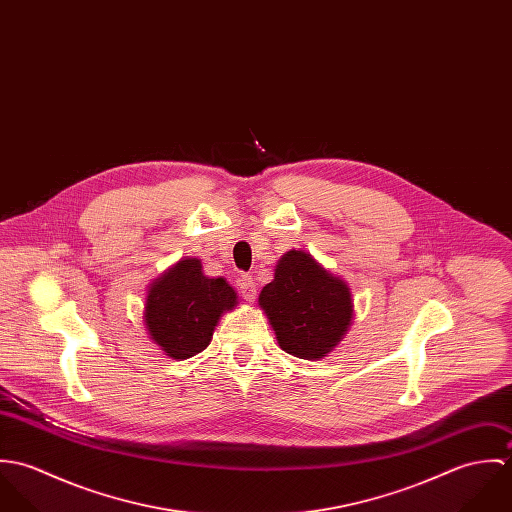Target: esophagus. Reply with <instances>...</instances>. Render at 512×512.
<instances>
[{"label":"esophagus","instance_id":"obj_1","mask_svg":"<svg viewBox=\"0 0 512 512\" xmlns=\"http://www.w3.org/2000/svg\"><path fill=\"white\" fill-rule=\"evenodd\" d=\"M240 292H242V297L246 301H254L256 299V282H254L252 276H242L240 278Z\"/></svg>","mask_w":512,"mask_h":512}]
</instances>
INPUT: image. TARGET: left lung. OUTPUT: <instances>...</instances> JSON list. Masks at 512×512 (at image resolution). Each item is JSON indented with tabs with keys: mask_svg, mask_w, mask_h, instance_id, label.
<instances>
[{
	"mask_svg": "<svg viewBox=\"0 0 512 512\" xmlns=\"http://www.w3.org/2000/svg\"><path fill=\"white\" fill-rule=\"evenodd\" d=\"M282 351L319 361L345 339L355 319L349 284L323 268L309 252H286L274 280L258 297Z\"/></svg>",
	"mask_w": 512,
	"mask_h": 512,
	"instance_id": "8db88e82",
	"label": "left lung"
}]
</instances>
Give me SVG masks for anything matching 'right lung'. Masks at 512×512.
I'll use <instances>...</instances> for the list:
<instances>
[{
  "label": "right lung",
  "mask_w": 512,
  "mask_h": 512,
  "mask_svg": "<svg viewBox=\"0 0 512 512\" xmlns=\"http://www.w3.org/2000/svg\"><path fill=\"white\" fill-rule=\"evenodd\" d=\"M238 305L224 278H209L199 258H181L147 286L144 325L149 339L175 361L211 345L222 313Z\"/></svg>",
  "instance_id": "right-lung-1"
}]
</instances>
